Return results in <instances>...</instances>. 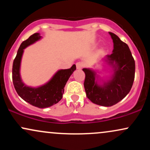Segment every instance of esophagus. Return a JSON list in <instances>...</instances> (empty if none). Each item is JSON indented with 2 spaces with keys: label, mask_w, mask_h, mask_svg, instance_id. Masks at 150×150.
Instances as JSON below:
<instances>
[{
  "label": "esophagus",
  "mask_w": 150,
  "mask_h": 150,
  "mask_svg": "<svg viewBox=\"0 0 150 150\" xmlns=\"http://www.w3.org/2000/svg\"><path fill=\"white\" fill-rule=\"evenodd\" d=\"M82 67H83V63H82V62H77V63H76L77 69L81 70L82 68Z\"/></svg>",
  "instance_id": "1"
}]
</instances>
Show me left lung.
<instances>
[{
  "label": "left lung",
  "instance_id": "8db88e82",
  "mask_svg": "<svg viewBox=\"0 0 150 150\" xmlns=\"http://www.w3.org/2000/svg\"><path fill=\"white\" fill-rule=\"evenodd\" d=\"M109 34L113 42V53L104 60L112 69L110 78L101 81L94 70L82 69L85 73L84 87L87 98L102 106H111L121 101L131 89L135 78V60L128 46L115 34Z\"/></svg>",
  "mask_w": 150,
  "mask_h": 150
}]
</instances>
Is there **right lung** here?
Here are the masks:
<instances>
[{
	"label": "right lung",
	"instance_id": "obj_1",
	"mask_svg": "<svg viewBox=\"0 0 150 150\" xmlns=\"http://www.w3.org/2000/svg\"><path fill=\"white\" fill-rule=\"evenodd\" d=\"M41 38L40 34L35 33L21 44L13 61V82L15 90L22 99L32 106L44 108L53 106L61 100L65 84L70 75L76 70V65L74 64L69 69L58 70L49 82L40 87H32L25 85L20 73L24 49Z\"/></svg>",
	"mask_w": 150,
	"mask_h": 150
}]
</instances>
